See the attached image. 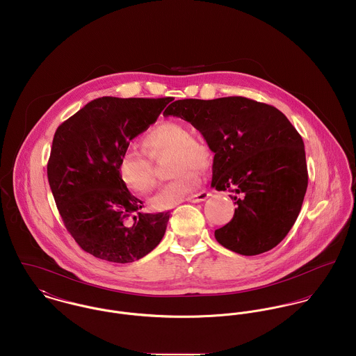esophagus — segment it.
Here are the masks:
<instances>
[{"label":"esophagus","mask_w":356,"mask_h":356,"mask_svg":"<svg viewBox=\"0 0 356 356\" xmlns=\"http://www.w3.org/2000/svg\"><path fill=\"white\" fill-rule=\"evenodd\" d=\"M209 197H210V194H209V193L202 191V193H199V194H195V195H191V197H187V200H188V202L197 203V202H203V200H206Z\"/></svg>","instance_id":"1"}]
</instances>
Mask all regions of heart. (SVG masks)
<instances>
[{
    "instance_id": "b5f03b06",
    "label": "heart",
    "mask_w": 356,
    "mask_h": 356,
    "mask_svg": "<svg viewBox=\"0 0 356 356\" xmlns=\"http://www.w3.org/2000/svg\"><path fill=\"white\" fill-rule=\"evenodd\" d=\"M143 152L125 150L119 159L118 173L121 183L135 194H147L156 186V169L152 159L175 153L172 172L179 173L152 197L156 210H165L193 194L200 183L197 168L209 163V150L193 138L191 131L180 122L163 121L149 129L142 138Z\"/></svg>"
}]
</instances>
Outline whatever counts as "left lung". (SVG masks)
<instances>
[{
	"instance_id": "1",
	"label": "left lung",
	"mask_w": 356,
	"mask_h": 356,
	"mask_svg": "<svg viewBox=\"0 0 356 356\" xmlns=\"http://www.w3.org/2000/svg\"><path fill=\"white\" fill-rule=\"evenodd\" d=\"M163 116L191 122L214 153L211 187L235 197L234 218L214 236L240 255L276 247L293 227L309 175L305 143L278 109L244 97L179 99Z\"/></svg>"
}]
</instances>
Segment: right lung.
I'll return each mask as SVG.
<instances>
[{"label": "right lung", "instance_id": "right-lung-1", "mask_svg": "<svg viewBox=\"0 0 356 356\" xmlns=\"http://www.w3.org/2000/svg\"><path fill=\"white\" fill-rule=\"evenodd\" d=\"M170 101L102 97L57 128L47 179L67 231L86 252L129 264L153 251L165 235L169 211H140L143 202L121 183L118 165L129 142Z\"/></svg>", "mask_w": 356, "mask_h": 356}]
</instances>
